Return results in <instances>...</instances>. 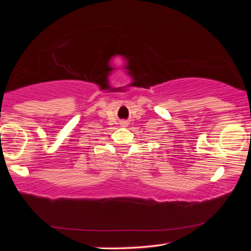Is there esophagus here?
<instances>
[{"label": "esophagus", "instance_id": "1", "mask_svg": "<svg viewBox=\"0 0 251 251\" xmlns=\"http://www.w3.org/2000/svg\"><path fill=\"white\" fill-rule=\"evenodd\" d=\"M123 125H124V126H125V123H123Z\"/></svg>", "mask_w": 251, "mask_h": 251}]
</instances>
